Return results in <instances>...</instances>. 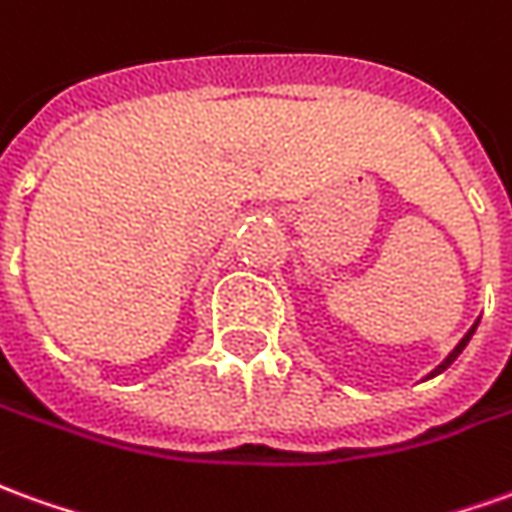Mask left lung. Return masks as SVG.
<instances>
[{
  "mask_svg": "<svg viewBox=\"0 0 512 512\" xmlns=\"http://www.w3.org/2000/svg\"><path fill=\"white\" fill-rule=\"evenodd\" d=\"M477 324H480V321H477ZM477 324H474V327H471V330H468L466 335H463V341L457 343L455 349H452V352H449V357H446V360H443L441 366L435 368V371H430V377H435V374H441V371H446V368H449V366H452V363H455L457 355H460V352H463V349H466V343L471 341V335H474V330H477Z\"/></svg>",
  "mask_w": 512,
  "mask_h": 512,
  "instance_id": "left-lung-1",
  "label": "left lung"
}]
</instances>
